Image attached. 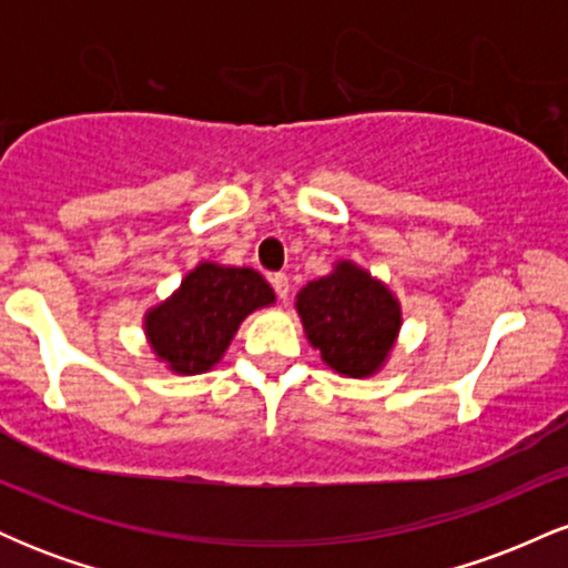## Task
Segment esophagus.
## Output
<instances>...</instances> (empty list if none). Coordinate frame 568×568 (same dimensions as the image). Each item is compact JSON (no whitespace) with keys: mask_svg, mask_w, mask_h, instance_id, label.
Here are the masks:
<instances>
[{"mask_svg":"<svg viewBox=\"0 0 568 568\" xmlns=\"http://www.w3.org/2000/svg\"><path fill=\"white\" fill-rule=\"evenodd\" d=\"M270 283H272V288H275V293L280 298H288V291H291V283H288V275H283V272H275V275L270 277Z\"/></svg>","mask_w":568,"mask_h":568,"instance_id":"34e87169","label":"esophagus"}]
</instances>
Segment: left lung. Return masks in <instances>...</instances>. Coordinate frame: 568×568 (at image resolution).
<instances>
[{"label": "left lung", "instance_id": "left-lung-1", "mask_svg": "<svg viewBox=\"0 0 568 568\" xmlns=\"http://www.w3.org/2000/svg\"><path fill=\"white\" fill-rule=\"evenodd\" d=\"M296 310L312 347L344 376L374 374L400 328L393 293L349 262L298 291Z\"/></svg>", "mask_w": 568, "mask_h": 568}]
</instances>
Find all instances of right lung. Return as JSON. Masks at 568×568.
<instances>
[{
    "instance_id": "1",
    "label": "right lung",
    "mask_w": 568,
    "mask_h": 568,
    "mask_svg": "<svg viewBox=\"0 0 568 568\" xmlns=\"http://www.w3.org/2000/svg\"><path fill=\"white\" fill-rule=\"evenodd\" d=\"M272 302L275 293L258 272L205 262L171 302L149 312L146 336L173 371L200 374L219 363L245 315Z\"/></svg>"
}]
</instances>
